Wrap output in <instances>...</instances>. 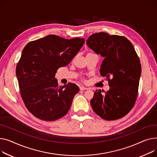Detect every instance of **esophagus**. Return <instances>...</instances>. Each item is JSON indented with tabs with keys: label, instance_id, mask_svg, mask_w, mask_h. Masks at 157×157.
Returning a JSON list of instances; mask_svg holds the SVG:
<instances>
[{
	"label": "esophagus",
	"instance_id": "34e87169",
	"mask_svg": "<svg viewBox=\"0 0 157 157\" xmlns=\"http://www.w3.org/2000/svg\"><path fill=\"white\" fill-rule=\"evenodd\" d=\"M87 89H89V88H87V87H80V90H87Z\"/></svg>",
	"mask_w": 157,
	"mask_h": 157
}]
</instances>
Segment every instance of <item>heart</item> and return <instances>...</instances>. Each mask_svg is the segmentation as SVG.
<instances>
[{
    "label": "heart",
    "mask_w": 157,
    "mask_h": 157,
    "mask_svg": "<svg viewBox=\"0 0 157 157\" xmlns=\"http://www.w3.org/2000/svg\"><path fill=\"white\" fill-rule=\"evenodd\" d=\"M88 54H89V53H88Z\"/></svg>",
    "instance_id": "heart-1"
}]
</instances>
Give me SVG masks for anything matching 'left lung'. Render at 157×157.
Instances as JSON below:
<instances>
[{
	"instance_id": "left-lung-1",
	"label": "left lung",
	"mask_w": 157,
	"mask_h": 157,
	"mask_svg": "<svg viewBox=\"0 0 157 157\" xmlns=\"http://www.w3.org/2000/svg\"><path fill=\"white\" fill-rule=\"evenodd\" d=\"M86 42L104 58L99 71L110 87L105 94L104 90H96L90 100L92 108L106 121L121 118L131 111L137 98L141 73L139 57L132 43L123 36L99 32L90 35Z\"/></svg>"
}]
</instances>
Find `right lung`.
<instances>
[{"instance_id":"obj_1","label":"right lung","mask_w":157,"mask_h":157,"mask_svg":"<svg viewBox=\"0 0 157 157\" xmlns=\"http://www.w3.org/2000/svg\"><path fill=\"white\" fill-rule=\"evenodd\" d=\"M84 42V39L68 40L49 35L24 48L16 73L23 102L35 117L54 121L68 112L79 88L73 83L58 87L54 77L58 68L68 65Z\"/></svg>"}]
</instances>
